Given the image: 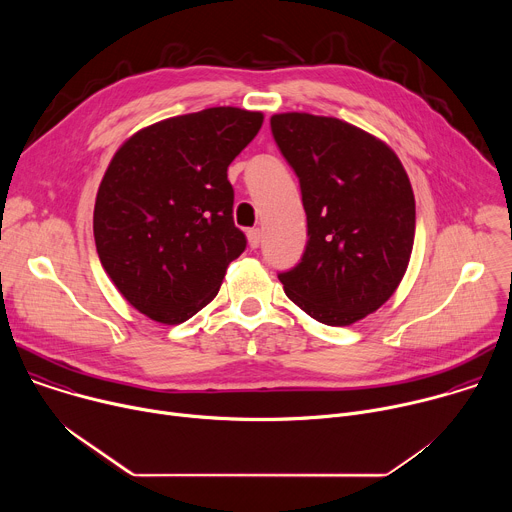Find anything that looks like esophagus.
<instances>
[{
  "mask_svg": "<svg viewBox=\"0 0 512 512\" xmlns=\"http://www.w3.org/2000/svg\"><path fill=\"white\" fill-rule=\"evenodd\" d=\"M247 237H249V245H251V249H257L259 245H261V231L259 229H251V231H247Z\"/></svg>",
  "mask_w": 512,
  "mask_h": 512,
  "instance_id": "34e87169",
  "label": "esophagus"
}]
</instances>
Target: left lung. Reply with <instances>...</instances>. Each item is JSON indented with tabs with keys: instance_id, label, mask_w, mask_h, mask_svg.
Instances as JSON below:
<instances>
[{
	"instance_id": "1",
	"label": "left lung",
	"mask_w": 512,
	"mask_h": 512,
	"mask_svg": "<svg viewBox=\"0 0 512 512\" xmlns=\"http://www.w3.org/2000/svg\"><path fill=\"white\" fill-rule=\"evenodd\" d=\"M279 152L296 172L308 243L281 271L287 298L314 320L348 326L379 310L405 275L415 198L387 143L336 117H271Z\"/></svg>"
}]
</instances>
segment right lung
I'll list each match as a JSON object with an SVG mask.
<instances>
[{
    "mask_svg": "<svg viewBox=\"0 0 512 512\" xmlns=\"http://www.w3.org/2000/svg\"><path fill=\"white\" fill-rule=\"evenodd\" d=\"M261 123L259 111L212 107L145 127L113 156L97 192L95 245L141 314L180 324L218 294L247 247L227 170Z\"/></svg>",
    "mask_w": 512,
    "mask_h": 512,
    "instance_id": "1",
    "label": "right lung"
}]
</instances>
